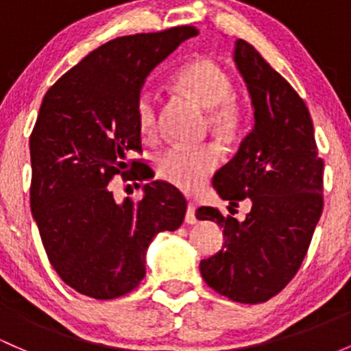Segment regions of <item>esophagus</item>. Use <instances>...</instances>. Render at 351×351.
<instances>
[{
    "label": "esophagus",
    "mask_w": 351,
    "mask_h": 351,
    "mask_svg": "<svg viewBox=\"0 0 351 351\" xmlns=\"http://www.w3.org/2000/svg\"><path fill=\"white\" fill-rule=\"evenodd\" d=\"M186 222L187 224H195V222H197V217H195V206L192 204V202H189V206H187Z\"/></svg>",
    "instance_id": "obj_1"
}]
</instances>
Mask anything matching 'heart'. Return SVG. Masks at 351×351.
I'll use <instances>...</instances> for the list:
<instances>
[{
  "label": "heart",
  "instance_id": "b5f03b06",
  "mask_svg": "<svg viewBox=\"0 0 351 351\" xmlns=\"http://www.w3.org/2000/svg\"><path fill=\"white\" fill-rule=\"evenodd\" d=\"M176 85L202 107L209 108V125L222 138H232L243 123V112L234 95V84L228 71L209 58H197L176 73ZM159 95L144 88L135 101V120L144 137L159 129ZM222 152L216 144L199 147L174 145L159 156L157 169L162 179L184 192L201 189L204 180L219 167Z\"/></svg>",
  "mask_w": 351,
  "mask_h": 351
}]
</instances>
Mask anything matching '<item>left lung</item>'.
Masks as SVG:
<instances>
[{"instance_id": "1", "label": "left lung", "mask_w": 351, "mask_h": 351, "mask_svg": "<svg viewBox=\"0 0 351 351\" xmlns=\"http://www.w3.org/2000/svg\"><path fill=\"white\" fill-rule=\"evenodd\" d=\"M234 62L250 90L254 127L213 186L231 206L250 201L251 210L237 221L217 207H199L197 219L224 228L222 250L199 267L214 291L254 304L278 295L306 256L323 210V160L295 88L247 41H236Z\"/></svg>"}]
</instances>
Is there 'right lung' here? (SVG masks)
<instances>
[{
  "mask_svg": "<svg viewBox=\"0 0 351 351\" xmlns=\"http://www.w3.org/2000/svg\"><path fill=\"white\" fill-rule=\"evenodd\" d=\"M194 26L107 41L66 71L41 101L29 135V204L53 269L70 288L114 300L145 276V252L162 231H176L187 201L162 180L144 197L117 202L110 182L142 180L135 101L147 75ZM141 187V186H138Z\"/></svg>",
  "mask_w": 351,
  "mask_h": 351,
  "instance_id": "1",
  "label": "right lung"
}]
</instances>
